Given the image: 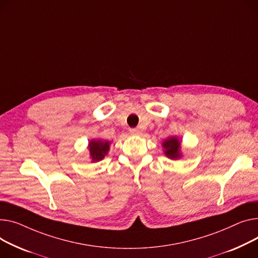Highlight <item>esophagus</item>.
Segmentation results:
<instances>
[{
    "mask_svg": "<svg viewBox=\"0 0 258 258\" xmlns=\"http://www.w3.org/2000/svg\"><path fill=\"white\" fill-rule=\"evenodd\" d=\"M130 133H131V135H133V136H140V135L142 134L141 131L138 130V128H132V130L130 131Z\"/></svg>",
    "mask_w": 258,
    "mask_h": 258,
    "instance_id": "34e87169",
    "label": "esophagus"
}]
</instances>
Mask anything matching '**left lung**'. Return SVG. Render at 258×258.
Returning <instances> with one entry per match:
<instances>
[{"label":"left lung","mask_w":258,"mask_h":258,"mask_svg":"<svg viewBox=\"0 0 258 258\" xmlns=\"http://www.w3.org/2000/svg\"><path fill=\"white\" fill-rule=\"evenodd\" d=\"M163 151L165 156L170 160H179L182 157L181 152V142L175 136H171L165 139L162 143Z\"/></svg>","instance_id":"1"}]
</instances>
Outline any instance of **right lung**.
Here are the masks:
<instances>
[{"label": "right lung", "instance_id": "1", "mask_svg": "<svg viewBox=\"0 0 258 258\" xmlns=\"http://www.w3.org/2000/svg\"><path fill=\"white\" fill-rule=\"evenodd\" d=\"M111 142L102 139H92L88 143L89 157L91 163H96L104 160L110 150Z\"/></svg>", "mask_w": 258, "mask_h": 258}]
</instances>
